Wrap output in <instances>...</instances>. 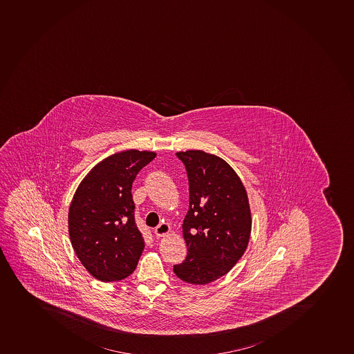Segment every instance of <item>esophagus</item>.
Here are the masks:
<instances>
[{"mask_svg":"<svg viewBox=\"0 0 354 354\" xmlns=\"http://www.w3.org/2000/svg\"><path fill=\"white\" fill-rule=\"evenodd\" d=\"M171 231L170 227H169V224L167 223H161L158 227H155L154 234L156 237H165L167 234H169Z\"/></svg>","mask_w":354,"mask_h":354,"instance_id":"34e87169","label":"esophagus"}]
</instances>
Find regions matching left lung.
Segmentation results:
<instances>
[{
  "label": "left lung",
  "instance_id": "1",
  "mask_svg": "<svg viewBox=\"0 0 354 354\" xmlns=\"http://www.w3.org/2000/svg\"><path fill=\"white\" fill-rule=\"evenodd\" d=\"M176 155L185 165L189 206L183 223L187 255L174 272L189 284H208L227 274L246 251L252 229L248 193L223 158L203 151Z\"/></svg>",
  "mask_w": 354,
  "mask_h": 354
}]
</instances>
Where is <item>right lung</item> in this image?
Instances as JSON below:
<instances>
[{"label": "right lung", "instance_id": "1", "mask_svg": "<svg viewBox=\"0 0 354 354\" xmlns=\"http://www.w3.org/2000/svg\"><path fill=\"white\" fill-rule=\"evenodd\" d=\"M155 156L136 149L110 155L87 174L73 196L71 244L82 265L99 281H120L137 267L145 241L134 221L131 187Z\"/></svg>", "mask_w": 354, "mask_h": 354}]
</instances>
